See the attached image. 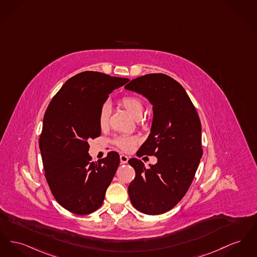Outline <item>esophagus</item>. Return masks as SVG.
Listing matches in <instances>:
<instances>
[{
    "label": "esophagus",
    "instance_id": "1",
    "mask_svg": "<svg viewBox=\"0 0 257 257\" xmlns=\"http://www.w3.org/2000/svg\"><path fill=\"white\" fill-rule=\"evenodd\" d=\"M128 160H129V157H128V156H126V155H124V154H121V155H120L121 164H126V163H127V162H128Z\"/></svg>",
    "mask_w": 257,
    "mask_h": 257
}]
</instances>
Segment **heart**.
Wrapping results in <instances>:
<instances>
[{
  "mask_svg": "<svg viewBox=\"0 0 257 257\" xmlns=\"http://www.w3.org/2000/svg\"><path fill=\"white\" fill-rule=\"evenodd\" d=\"M120 106L127 110L134 118L139 119L144 113V102L135 96H125L119 100ZM110 108L108 105H103L100 108L98 115V123L101 130H106L109 123ZM139 143V138L136 136L119 137L115 141V145L121 151L129 152L132 151Z\"/></svg>",
  "mask_w": 257,
  "mask_h": 257,
  "instance_id": "1",
  "label": "heart"
}]
</instances>
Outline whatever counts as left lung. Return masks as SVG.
Here are the masks:
<instances>
[{"mask_svg": "<svg viewBox=\"0 0 257 257\" xmlns=\"http://www.w3.org/2000/svg\"><path fill=\"white\" fill-rule=\"evenodd\" d=\"M124 88L142 94L153 106L151 134L138 152L157 157L150 168L137 158L128 161L136 172L129 197L138 211L161 214L181 201L194 179L203 154L200 118L184 88L171 76H139Z\"/></svg>", "mask_w": 257, "mask_h": 257, "instance_id": "8db88e82", "label": "left lung"}]
</instances>
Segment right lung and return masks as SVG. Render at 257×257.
<instances>
[{
	"label": "right lung",
	"instance_id": "add662e5",
	"mask_svg": "<svg viewBox=\"0 0 257 257\" xmlns=\"http://www.w3.org/2000/svg\"><path fill=\"white\" fill-rule=\"evenodd\" d=\"M128 78L86 71L69 78L44 116L40 150L45 176L56 201L79 215L98 210L119 165L115 151L91 162L89 139L101 135L100 108Z\"/></svg>",
	"mask_w": 257,
	"mask_h": 257
}]
</instances>
